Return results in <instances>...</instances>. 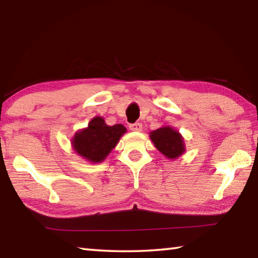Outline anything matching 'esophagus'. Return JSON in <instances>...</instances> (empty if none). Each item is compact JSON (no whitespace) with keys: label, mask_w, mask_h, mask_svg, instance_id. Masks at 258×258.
Instances as JSON below:
<instances>
[{"label":"esophagus","mask_w":258,"mask_h":258,"mask_svg":"<svg viewBox=\"0 0 258 258\" xmlns=\"http://www.w3.org/2000/svg\"><path fill=\"white\" fill-rule=\"evenodd\" d=\"M130 130L133 131V132H141L142 131V124L140 123H134L130 125Z\"/></svg>","instance_id":"34e87169"}]
</instances>
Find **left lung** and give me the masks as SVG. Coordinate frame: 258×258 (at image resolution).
<instances>
[{
  "label": "left lung",
  "mask_w": 258,
  "mask_h": 258,
  "mask_svg": "<svg viewBox=\"0 0 258 258\" xmlns=\"http://www.w3.org/2000/svg\"><path fill=\"white\" fill-rule=\"evenodd\" d=\"M150 140L166 158L176 159L185 152L184 139L181 133L166 125L150 132Z\"/></svg>",
  "instance_id": "1"
}]
</instances>
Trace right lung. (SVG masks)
Listing matches in <instances>:
<instances>
[{
	"label": "right lung",
	"instance_id": "1",
	"mask_svg": "<svg viewBox=\"0 0 258 258\" xmlns=\"http://www.w3.org/2000/svg\"><path fill=\"white\" fill-rule=\"evenodd\" d=\"M121 124L109 126L103 117L95 116L87 127L77 131L72 139V147L78 156L91 164L101 163L126 133Z\"/></svg>",
	"mask_w": 258,
	"mask_h": 258
}]
</instances>
